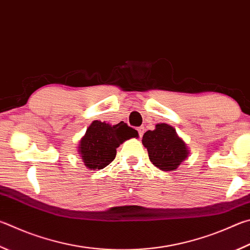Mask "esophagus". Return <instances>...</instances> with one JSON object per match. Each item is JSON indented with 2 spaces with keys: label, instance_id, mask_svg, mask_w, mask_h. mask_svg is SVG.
<instances>
[{
  "label": "esophagus",
  "instance_id": "esophagus-1",
  "mask_svg": "<svg viewBox=\"0 0 250 250\" xmlns=\"http://www.w3.org/2000/svg\"><path fill=\"white\" fill-rule=\"evenodd\" d=\"M138 132H139L140 137H142L143 133H144V126H139V128H138Z\"/></svg>",
  "mask_w": 250,
  "mask_h": 250
}]
</instances>
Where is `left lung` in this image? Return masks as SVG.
<instances>
[{
    "label": "left lung",
    "mask_w": 250,
    "mask_h": 250,
    "mask_svg": "<svg viewBox=\"0 0 250 250\" xmlns=\"http://www.w3.org/2000/svg\"><path fill=\"white\" fill-rule=\"evenodd\" d=\"M142 143L147 149L149 161L161 170H176L189 155L187 144L174 126L167 124H158L154 130L146 131Z\"/></svg>",
    "instance_id": "1"
}]
</instances>
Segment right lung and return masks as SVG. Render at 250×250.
Masks as SVG:
<instances>
[{"label": "right lung", "instance_id": "obj_1", "mask_svg": "<svg viewBox=\"0 0 250 250\" xmlns=\"http://www.w3.org/2000/svg\"><path fill=\"white\" fill-rule=\"evenodd\" d=\"M132 138H139L138 131L125 122L112 125L95 120L80 140L78 152L88 169H103L115 160L119 145Z\"/></svg>", "mask_w": 250, "mask_h": 250}]
</instances>
